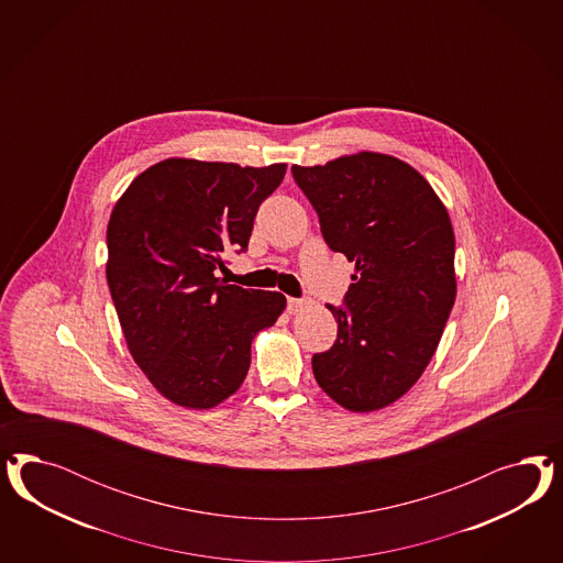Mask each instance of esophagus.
Instances as JSON below:
<instances>
[{
  "instance_id": "esophagus-1",
  "label": "esophagus",
  "mask_w": 563,
  "mask_h": 563,
  "mask_svg": "<svg viewBox=\"0 0 563 563\" xmlns=\"http://www.w3.org/2000/svg\"><path fill=\"white\" fill-rule=\"evenodd\" d=\"M287 306H289L290 313H297V311H301L303 307L309 306V299H306V297H301V299L289 297V299H287Z\"/></svg>"
}]
</instances>
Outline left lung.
I'll return each mask as SVG.
<instances>
[{
    "instance_id": "obj_1",
    "label": "left lung",
    "mask_w": 563,
    "mask_h": 563,
    "mask_svg": "<svg viewBox=\"0 0 563 563\" xmlns=\"http://www.w3.org/2000/svg\"><path fill=\"white\" fill-rule=\"evenodd\" d=\"M332 252L355 262L334 344L311 357L316 382L355 412L400 398L426 372L456 299L454 231L435 191L388 154L290 167Z\"/></svg>"
}]
</instances>
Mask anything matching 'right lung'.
<instances>
[{"mask_svg": "<svg viewBox=\"0 0 563 563\" xmlns=\"http://www.w3.org/2000/svg\"><path fill=\"white\" fill-rule=\"evenodd\" d=\"M287 165L239 167L167 158L140 173L107 227V283L132 357L154 388L188 409H212L243 384L252 341L285 297L217 278L243 254L257 208Z\"/></svg>", "mask_w": 563, "mask_h": 563, "instance_id": "1", "label": "right lung"}]
</instances>
